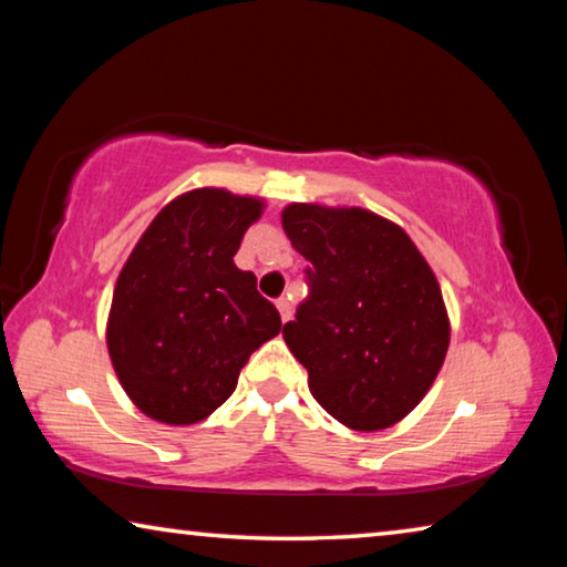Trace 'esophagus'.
<instances>
[{
	"mask_svg": "<svg viewBox=\"0 0 567 567\" xmlns=\"http://www.w3.org/2000/svg\"><path fill=\"white\" fill-rule=\"evenodd\" d=\"M277 310H280L282 322L290 320V318H292V302H290V297H280V300H277Z\"/></svg>",
	"mask_w": 567,
	"mask_h": 567,
	"instance_id": "1",
	"label": "esophagus"
}]
</instances>
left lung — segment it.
<instances>
[{"instance_id":"left-lung-1","label":"left lung","mask_w":567,"mask_h":567,"mask_svg":"<svg viewBox=\"0 0 567 567\" xmlns=\"http://www.w3.org/2000/svg\"><path fill=\"white\" fill-rule=\"evenodd\" d=\"M282 227L307 262V300L282 328L334 420L372 433L395 425L443 368V292L405 229L368 209L290 205Z\"/></svg>"}]
</instances>
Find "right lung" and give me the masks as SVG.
Here are the masks:
<instances>
[{
    "mask_svg": "<svg viewBox=\"0 0 567 567\" xmlns=\"http://www.w3.org/2000/svg\"><path fill=\"white\" fill-rule=\"evenodd\" d=\"M260 215L255 197L192 189L152 219L124 262L107 348L124 392L152 420H205L233 395L249 354L282 330L257 277L233 260Z\"/></svg>",
    "mask_w": 567,
    "mask_h": 567,
    "instance_id": "obj_1",
    "label": "right lung"
}]
</instances>
